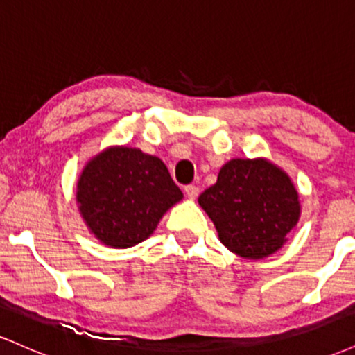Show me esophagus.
Returning <instances> with one entry per match:
<instances>
[{
    "label": "esophagus",
    "mask_w": 355,
    "mask_h": 355,
    "mask_svg": "<svg viewBox=\"0 0 355 355\" xmlns=\"http://www.w3.org/2000/svg\"><path fill=\"white\" fill-rule=\"evenodd\" d=\"M183 191H185V195L187 197L190 198V200H195V198L198 197V187H195V185H187L185 189H183Z\"/></svg>",
    "instance_id": "34e87169"
}]
</instances>
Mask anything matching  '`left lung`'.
I'll list each match as a JSON object with an SVG mask.
<instances>
[{"label":"left lung","instance_id":"obj_1","mask_svg":"<svg viewBox=\"0 0 355 355\" xmlns=\"http://www.w3.org/2000/svg\"><path fill=\"white\" fill-rule=\"evenodd\" d=\"M218 240L248 260L275 254L300 218V200L285 170L267 158H232L198 197Z\"/></svg>","mask_w":355,"mask_h":355}]
</instances>
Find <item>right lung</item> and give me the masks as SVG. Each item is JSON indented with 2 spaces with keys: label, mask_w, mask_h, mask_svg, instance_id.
<instances>
[{
  "label": "right lung",
  "mask_w": 355,
  "mask_h": 355,
  "mask_svg": "<svg viewBox=\"0 0 355 355\" xmlns=\"http://www.w3.org/2000/svg\"><path fill=\"white\" fill-rule=\"evenodd\" d=\"M182 198L160 158L125 145L108 146L89 158L76 183L85 225L112 248L144 242Z\"/></svg>",
  "instance_id": "add662e5"
}]
</instances>
